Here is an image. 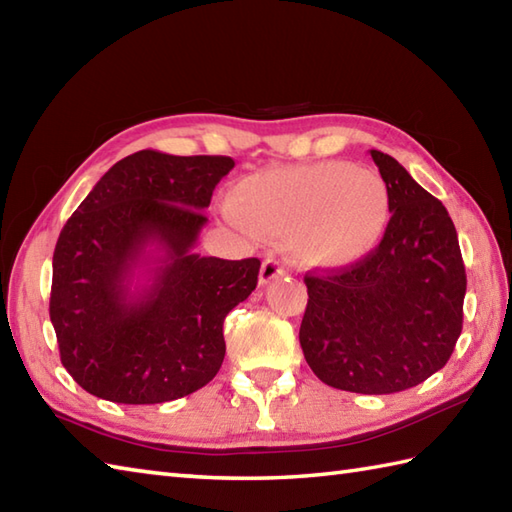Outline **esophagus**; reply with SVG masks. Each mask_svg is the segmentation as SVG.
I'll return each instance as SVG.
<instances>
[{
    "mask_svg": "<svg viewBox=\"0 0 512 512\" xmlns=\"http://www.w3.org/2000/svg\"><path fill=\"white\" fill-rule=\"evenodd\" d=\"M284 273H286V270H284V266L277 262V259H266L262 268H259V286L270 284V281L281 277Z\"/></svg>",
    "mask_w": 512,
    "mask_h": 512,
    "instance_id": "34e87169",
    "label": "esophagus"
}]
</instances>
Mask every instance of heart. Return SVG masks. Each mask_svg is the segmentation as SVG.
Returning a JSON list of instances; mask_svg holds the SVG:
<instances>
[{
	"label": "heart",
	"mask_w": 512,
	"mask_h": 512,
	"mask_svg": "<svg viewBox=\"0 0 512 512\" xmlns=\"http://www.w3.org/2000/svg\"><path fill=\"white\" fill-rule=\"evenodd\" d=\"M231 215L257 235L286 239L297 264L339 270L361 262L383 239L391 195L378 171L325 160L244 178Z\"/></svg>",
	"instance_id": "heart-1"
}]
</instances>
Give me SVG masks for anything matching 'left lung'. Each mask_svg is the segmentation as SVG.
Listing matches in <instances>:
<instances>
[{"label": "left lung", "mask_w": 512, "mask_h": 512, "mask_svg": "<svg viewBox=\"0 0 512 512\" xmlns=\"http://www.w3.org/2000/svg\"><path fill=\"white\" fill-rule=\"evenodd\" d=\"M369 154L391 195L387 231L363 262L306 275L299 343L325 385L396 394L447 365L462 332L466 273L444 204L396 158Z\"/></svg>", "instance_id": "obj_1"}]
</instances>
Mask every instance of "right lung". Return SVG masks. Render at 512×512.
Instances as JSON below:
<instances>
[{
    "label": "right lung",
    "mask_w": 512,
    "mask_h": 512,
    "mask_svg": "<svg viewBox=\"0 0 512 512\" xmlns=\"http://www.w3.org/2000/svg\"><path fill=\"white\" fill-rule=\"evenodd\" d=\"M228 156L143 149L118 160L65 222L50 321L61 363L92 396L156 405L220 372L222 325L257 286L259 259L193 253Z\"/></svg>",
    "instance_id": "1"
}]
</instances>
